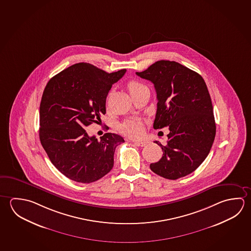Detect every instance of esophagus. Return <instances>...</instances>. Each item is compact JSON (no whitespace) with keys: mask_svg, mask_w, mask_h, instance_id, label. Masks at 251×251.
I'll list each match as a JSON object with an SVG mask.
<instances>
[{"mask_svg":"<svg viewBox=\"0 0 251 251\" xmlns=\"http://www.w3.org/2000/svg\"><path fill=\"white\" fill-rule=\"evenodd\" d=\"M134 143H135V145H138V146H145L148 144V142H146V141H135Z\"/></svg>","mask_w":251,"mask_h":251,"instance_id":"obj_1","label":"esophagus"}]
</instances>
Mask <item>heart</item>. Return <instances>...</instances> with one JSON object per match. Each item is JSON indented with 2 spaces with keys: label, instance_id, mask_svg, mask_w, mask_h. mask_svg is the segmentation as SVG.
I'll return each mask as SVG.
<instances>
[{
  "label": "heart",
  "instance_id": "1",
  "mask_svg": "<svg viewBox=\"0 0 251 251\" xmlns=\"http://www.w3.org/2000/svg\"><path fill=\"white\" fill-rule=\"evenodd\" d=\"M143 88H145V86L136 80H132L127 84V90L130 94ZM121 129L127 136L137 137L141 136L143 131V124L139 120H127L121 125Z\"/></svg>",
  "mask_w": 251,
  "mask_h": 251
}]
</instances>
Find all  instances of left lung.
<instances>
[{"label":"left lung","instance_id":"obj_1","mask_svg":"<svg viewBox=\"0 0 251 251\" xmlns=\"http://www.w3.org/2000/svg\"><path fill=\"white\" fill-rule=\"evenodd\" d=\"M136 75L154 84L157 93L155 129L168 127L162 158L150 168L176 180L191 174L206 158L215 138L216 124L206 84L197 72L176 62L158 61Z\"/></svg>","mask_w":251,"mask_h":251}]
</instances>
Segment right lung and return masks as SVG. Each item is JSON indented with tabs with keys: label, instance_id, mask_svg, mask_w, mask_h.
<instances>
[{
	"label": "right lung",
	"instance_id": "obj_1",
	"mask_svg": "<svg viewBox=\"0 0 251 251\" xmlns=\"http://www.w3.org/2000/svg\"><path fill=\"white\" fill-rule=\"evenodd\" d=\"M126 70L107 73L80 62L49 80L40 106V139L49 159L62 175L82 183L106 176L114 167L115 148L123 136L106 133L98 140L85 127L106 114L112 85Z\"/></svg>",
	"mask_w": 251,
	"mask_h": 251
}]
</instances>
